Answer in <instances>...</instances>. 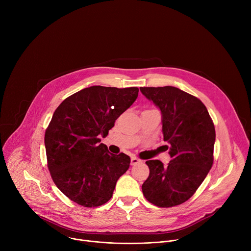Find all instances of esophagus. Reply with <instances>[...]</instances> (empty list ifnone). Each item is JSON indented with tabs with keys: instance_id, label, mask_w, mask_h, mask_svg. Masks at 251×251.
<instances>
[{
	"instance_id": "obj_1",
	"label": "esophagus",
	"mask_w": 251,
	"mask_h": 251,
	"mask_svg": "<svg viewBox=\"0 0 251 251\" xmlns=\"http://www.w3.org/2000/svg\"><path fill=\"white\" fill-rule=\"evenodd\" d=\"M140 162H141V160H139V159L136 158V157H132V158H131V165H132V166H135V165L139 164Z\"/></svg>"
}]
</instances>
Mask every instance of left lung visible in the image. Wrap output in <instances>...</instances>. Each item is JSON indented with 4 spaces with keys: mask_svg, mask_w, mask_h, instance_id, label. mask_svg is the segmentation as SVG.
Returning <instances> with one entry per match:
<instances>
[{
    "mask_svg": "<svg viewBox=\"0 0 251 251\" xmlns=\"http://www.w3.org/2000/svg\"><path fill=\"white\" fill-rule=\"evenodd\" d=\"M162 112L163 138L169 143L171 161L146 162L150 169L142 185L144 197L160 207L187 201L201 185L213 164L216 130L204 104L173 86L140 87Z\"/></svg>",
    "mask_w": 251,
    "mask_h": 251,
    "instance_id": "obj_1",
    "label": "left lung"
}]
</instances>
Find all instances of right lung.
<instances>
[{
  "label": "right lung",
  "mask_w": 251,
  "mask_h": 251,
  "mask_svg": "<svg viewBox=\"0 0 251 251\" xmlns=\"http://www.w3.org/2000/svg\"><path fill=\"white\" fill-rule=\"evenodd\" d=\"M138 87L95 85L65 98L46 130L48 168L55 186L85 207L108 201L130 157L114 155L100 143L138 97Z\"/></svg>",
  "instance_id": "right-lung-1"
}]
</instances>
